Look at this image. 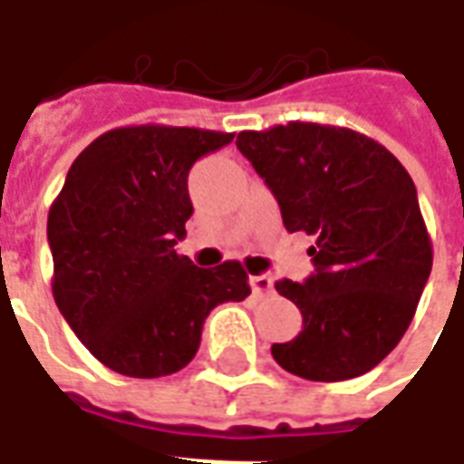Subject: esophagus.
I'll return each instance as SVG.
<instances>
[{"label":"esophagus","mask_w":464,"mask_h":464,"mask_svg":"<svg viewBox=\"0 0 464 464\" xmlns=\"http://www.w3.org/2000/svg\"><path fill=\"white\" fill-rule=\"evenodd\" d=\"M253 298H268L273 293V278L271 276H251Z\"/></svg>","instance_id":"obj_1"}]
</instances>
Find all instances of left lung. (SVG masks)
<instances>
[{
    "instance_id": "8db88e82",
    "label": "left lung",
    "mask_w": 464,
    "mask_h": 464,
    "mask_svg": "<svg viewBox=\"0 0 464 464\" xmlns=\"http://www.w3.org/2000/svg\"><path fill=\"white\" fill-rule=\"evenodd\" d=\"M238 151L281 206L283 226L315 238V273L276 291L303 331L276 343L283 370L315 382L358 378L395 348L432 271V243L405 166L365 133L291 121L241 131Z\"/></svg>"
}]
</instances>
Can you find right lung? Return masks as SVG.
<instances>
[{"label":"right lung","instance_id":"add662e5","mask_svg":"<svg viewBox=\"0 0 464 464\" xmlns=\"http://www.w3.org/2000/svg\"><path fill=\"white\" fill-rule=\"evenodd\" d=\"M233 133L141 123L76 156L49 208L59 311L99 362L129 378L186 368L203 321L251 285L238 261L198 268L176 253L193 206L188 171Z\"/></svg>","mask_w":464,"mask_h":464}]
</instances>
